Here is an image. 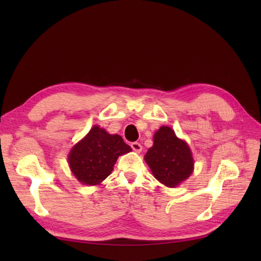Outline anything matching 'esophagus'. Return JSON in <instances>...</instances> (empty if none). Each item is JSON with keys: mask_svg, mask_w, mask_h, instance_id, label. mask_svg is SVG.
<instances>
[{"mask_svg": "<svg viewBox=\"0 0 261 261\" xmlns=\"http://www.w3.org/2000/svg\"><path fill=\"white\" fill-rule=\"evenodd\" d=\"M130 147H132V149L134 150V151H136L138 153L141 151V149H143V146H141L139 143H136V141H135V143H132Z\"/></svg>", "mask_w": 261, "mask_h": 261, "instance_id": "esophagus-1", "label": "esophagus"}]
</instances>
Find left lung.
Instances as JSON below:
<instances>
[{"instance_id":"1","label":"left lung","mask_w":261,"mask_h":261,"mask_svg":"<svg viewBox=\"0 0 261 261\" xmlns=\"http://www.w3.org/2000/svg\"><path fill=\"white\" fill-rule=\"evenodd\" d=\"M145 160L153 176L168 187H175L185 180L194 169L191 149L168 126H162L154 134L153 146L148 150Z\"/></svg>"}]
</instances>
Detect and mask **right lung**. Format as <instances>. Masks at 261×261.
Here are the masks:
<instances>
[{
    "label": "right lung",
    "instance_id": "1",
    "mask_svg": "<svg viewBox=\"0 0 261 261\" xmlns=\"http://www.w3.org/2000/svg\"><path fill=\"white\" fill-rule=\"evenodd\" d=\"M120 135H110L94 126L82 141L74 146L68 163L75 177L86 185H98L113 170L117 158L130 151Z\"/></svg>",
    "mask_w": 261,
    "mask_h": 261
}]
</instances>
